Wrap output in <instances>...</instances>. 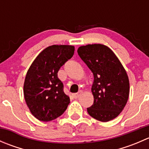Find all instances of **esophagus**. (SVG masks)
<instances>
[{
  "mask_svg": "<svg viewBox=\"0 0 149 149\" xmlns=\"http://www.w3.org/2000/svg\"><path fill=\"white\" fill-rule=\"evenodd\" d=\"M82 93H83V91H79V92H78V93H76V94H73V97H74L75 99L79 98V97H80Z\"/></svg>",
  "mask_w": 149,
  "mask_h": 149,
  "instance_id": "34e87169",
  "label": "esophagus"
}]
</instances>
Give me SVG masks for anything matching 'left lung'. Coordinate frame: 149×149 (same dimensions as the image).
Masks as SVG:
<instances>
[{
  "label": "left lung",
  "instance_id": "left-lung-1",
  "mask_svg": "<svg viewBox=\"0 0 149 149\" xmlns=\"http://www.w3.org/2000/svg\"><path fill=\"white\" fill-rule=\"evenodd\" d=\"M77 52L94 75V104L87 108L88 115L101 122L115 119L129 97L130 84L124 67L112 49L104 45L81 46Z\"/></svg>",
  "mask_w": 149,
  "mask_h": 149
}]
</instances>
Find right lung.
<instances>
[{
  "instance_id": "obj_1",
  "label": "right lung",
  "mask_w": 149,
  "mask_h": 149,
  "mask_svg": "<svg viewBox=\"0 0 149 149\" xmlns=\"http://www.w3.org/2000/svg\"><path fill=\"white\" fill-rule=\"evenodd\" d=\"M72 45H51L43 49L29 68L24 84L25 102L40 121L56 119L67 109L70 98L63 91L58 72L73 57Z\"/></svg>"
}]
</instances>
